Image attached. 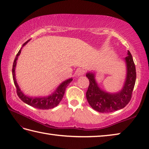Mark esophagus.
Masks as SVG:
<instances>
[{"label":"esophagus","instance_id":"1","mask_svg":"<svg viewBox=\"0 0 149 149\" xmlns=\"http://www.w3.org/2000/svg\"><path fill=\"white\" fill-rule=\"evenodd\" d=\"M84 74V70L82 68L78 69L76 72V75L77 76H81V75H83Z\"/></svg>","mask_w":149,"mask_h":149}]
</instances>
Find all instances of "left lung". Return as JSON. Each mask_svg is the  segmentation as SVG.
<instances>
[{"label": "left lung", "mask_w": 149, "mask_h": 149, "mask_svg": "<svg viewBox=\"0 0 149 149\" xmlns=\"http://www.w3.org/2000/svg\"><path fill=\"white\" fill-rule=\"evenodd\" d=\"M124 60L126 64L127 74L124 84L119 92H108L101 89L95 80V73L88 72L86 76L90 81L86 93L87 101L93 109L101 113H109L124 108L129 103L135 85L136 72L134 63L130 52Z\"/></svg>", "instance_id": "obj_1"}]
</instances>
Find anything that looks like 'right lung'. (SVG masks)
<instances>
[{"label": "right lung", "mask_w": 149, "mask_h": 149, "mask_svg": "<svg viewBox=\"0 0 149 149\" xmlns=\"http://www.w3.org/2000/svg\"><path fill=\"white\" fill-rule=\"evenodd\" d=\"M30 39L27 40L26 42L23 44L22 46V48H20L18 54H17L15 59L14 60L13 65V68H12V75H13V79L15 85L17 88V95L19 97V98L23 102L25 103L28 104V105L31 107H33L36 108V109H42V110H48L50 109H53V108L57 107L58 104H59L61 101L65 94V90L66 87L68 86V84L70 83L73 79L70 78L68 79L63 81L62 83L59 84V86L57 87L56 90L52 93V94L49 95L48 96H44V97H30V96H28L25 95L23 93L21 90H20V87L19 86L18 83L17 82V79L15 77V68L17 65V61L18 59V57L20 55V52H21L22 48L27 44Z\"/></svg>", "instance_id": "right-lung-1"}]
</instances>
